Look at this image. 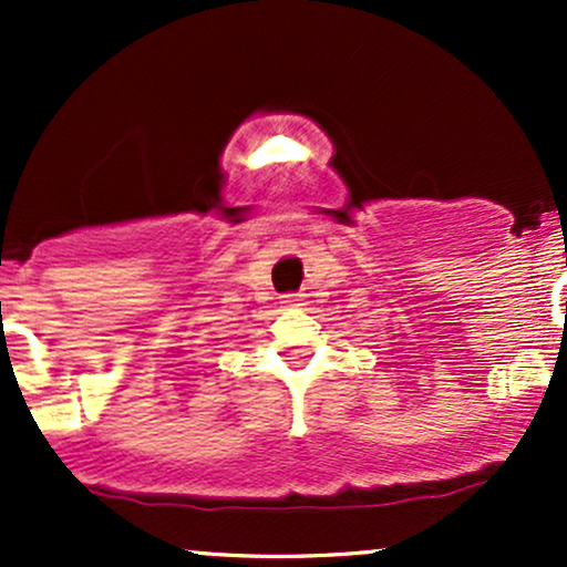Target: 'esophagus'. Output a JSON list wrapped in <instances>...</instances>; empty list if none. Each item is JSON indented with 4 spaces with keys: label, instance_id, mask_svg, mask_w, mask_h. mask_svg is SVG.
Masks as SVG:
<instances>
[{
    "label": "esophagus",
    "instance_id": "34e87169",
    "mask_svg": "<svg viewBox=\"0 0 567 567\" xmlns=\"http://www.w3.org/2000/svg\"><path fill=\"white\" fill-rule=\"evenodd\" d=\"M282 303L288 306V309H298V306H303V296L301 292H292V296H285Z\"/></svg>",
    "mask_w": 567,
    "mask_h": 567
}]
</instances>
